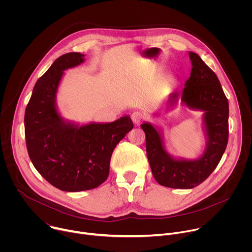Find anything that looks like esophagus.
Segmentation results:
<instances>
[{"label": "esophagus", "instance_id": "obj_1", "mask_svg": "<svg viewBox=\"0 0 252 252\" xmlns=\"http://www.w3.org/2000/svg\"><path fill=\"white\" fill-rule=\"evenodd\" d=\"M143 118L145 117H143V115L140 112H133L131 114V120L135 125H138L143 120Z\"/></svg>", "mask_w": 252, "mask_h": 252}]
</instances>
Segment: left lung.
<instances>
[{
	"label": "left lung",
	"mask_w": 252,
	"mask_h": 252,
	"mask_svg": "<svg viewBox=\"0 0 252 252\" xmlns=\"http://www.w3.org/2000/svg\"><path fill=\"white\" fill-rule=\"evenodd\" d=\"M191 62L190 76L182 90L168 94L163 105H175L178 100L192 111L202 112L205 146L194 159L175 158L166 148L162 129L157 124L140 125L146 133L147 156L156 181L170 189H189L197 187L220 163L228 140V101L220 80L200 57L189 53Z\"/></svg>",
	"instance_id": "obj_1"
}]
</instances>
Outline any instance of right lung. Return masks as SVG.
<instances>
[{
	"label": "right lung",
	"mask_w": 252,
	"mask_h": 252,
	"mask_svg": "<svg viewBox=\"0 0 252 252\" xmlns=\"http://www.w3.org/2000/svg\"><path fill=\"white\" fill-rule=\"evenodd\" d=\"M85 60L81 53L58 58L35 83L25 113L27 149L34 168L52 186L69 192L90 190L105 181L115 148L133 127L129 116L82 125L62 117L57 94L64 70Z\"/></svg>",
	"instance_id": "add662e5"
}]
</instances>
